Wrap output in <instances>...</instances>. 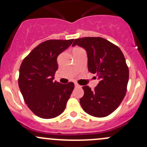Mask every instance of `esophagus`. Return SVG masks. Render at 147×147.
<instances>
[{"label": "esophagus", "mask_w": 147, "mask_h": 147, "mask_svg": "<svg viewBox=\"0 0 147 147\" xmlns=\"http://www.w3.org/2000/svg\"><path fill=\"white\" fill-rule=\"evenodd\" d=\"M75 87H80V85H79V84H78V83H75Z\"/></svg>", "instance_id": "obj_1"}]
</instances>
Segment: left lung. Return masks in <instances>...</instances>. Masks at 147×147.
<instances>
[{"mask_svg": "<svg viewBox=\"0 0 147 147\" xmlns=\"http://www.w3.org/2000/svg\"><path fill=\"white\" fill-rule=\"evenodd\" d=\"M76 45L85 49L89 72L100 80L94 90L83 86L81 106L91 116H108L119 106L127 92L129 68L125 57L118 46L100 37L78 38L72 46Z\"/></svg>", "mask_w": 147, "mask_h": 147, "instance_id": "8db88e82", "label": "left lung"}]
</instances>
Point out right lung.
Wrapping results in <instances>:
<instances>
[{"mask_svg":"<svg viewBox=\"0 0 147 147\" xmlns=\"http://www.w3.org/2000/svg\"><path fill=\"white\" fill-rule=\"evenodd\" d=\"M74 39L49 40L33 49L22 62L18 85L24 101L36 116L52 119L64 112L75 87L54 81L58 69L57 58Z\"/></svg>","mask_w":147,"mask_h":147,"instance_id":"right-lung-1","label":"right lung"}]
</instances>
